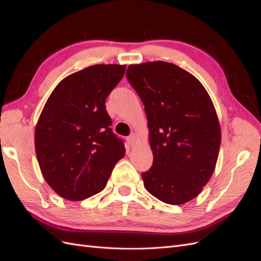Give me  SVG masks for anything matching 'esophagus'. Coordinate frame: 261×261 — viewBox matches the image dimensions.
I'll list each match as a JSON object with an SVG mask.
<instances>
[{
    "label": "esophagus",
    "instance_id": "1",
    "mask_svg": "<svg viewBox=\"0 0 261 261\" xmlns=\"http://www.w3.org/2000/svg\"><path fill=\"white\" fill-rule=\"evenodd\" d=\"M127 141H128V144H129L130 147H133L134 145H135V141H136V135H135V134H130V135L127 138Z\"/></svg>",
    "mask_w": 261,
    "mask_h": 261
}]
</instances>
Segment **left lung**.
<instances>
[{
	"label": "left lung",
	"mask_w": 261,
	"mask_h": 261,
	"mask_svg": "<svg viewBox=\"0 0 261 261\" xmlns=\"http://www.w3.org/2000/svg\"><path fill=\"white\" fill-rule=\"evenodd\" d=\"M126 76L145 106L152 167L141 173L147 191L183 204L202 191L215 171L221 128L202 84L187 70L162 61L129 65Z\"/></svg>",
	"instance_id": "left-lung-1"
}]
</instances>
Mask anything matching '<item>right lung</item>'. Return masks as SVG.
I'll return each instance as SVG.
<instances>
[{"mask_svg":"<svg viewBox=\"0 0 261 261\" xmlns=\"http://www.w3.org/2000/svg\"><path fill=\"white\" fill-rule=\"evenodd\" d=\"M125 69L86 67L61 81L45 102L36 125V154L46 183L63 198L78 201L101 192L125 155L106 109Z\"/></svg>","mask_w":261,"mask_h":261,"instance_id":"obj_1","label":"right lung"}]
</instances>
